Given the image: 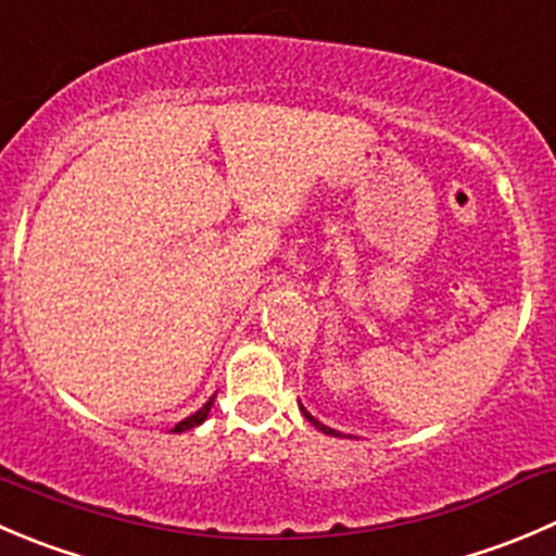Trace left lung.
I'll return each instance as SVG.
<instances>
[{"label": "left lung", "mask_w": 556, "mask_h": 556, "mask_svg": "<svg viewBox=\"0 0 556 556\" xmlns=\"http://www.w3.org/2000/svg\"><path fill=\"white\" fill-rule=\"evenodd\" d=\"M301 413H304V418H309V424H312V427H315V429H320V432H323V434H333V438H337V434H339V432H333V429H328V427H326V424H320V421H317V418H312V415H309V413H306V409H304V407H301Z\"/></svg>", "instance_id": "1"}]
</instances>
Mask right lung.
Instances as JSON below:
<instances>
[{
    "label": "right lung",
    "instance_id": "1",
    "mask_svg": "<svg viewBox=\"0 0 556 556\" xmlns=\"http://www.w3.org/2000/svg\"><path fill=\"white\" fill-rule=\"evenodd\" d=\"M212 402H214V396L208 399L206 404H203L201 409H198L195 415H190V418H185V421H179L174 427V432H187V429H192V427H198V424H203L206 421V415H208V409H212Z\"/></svg>",
    "mask_w": 556,
    "mask_h": 556
}]
</instances>
